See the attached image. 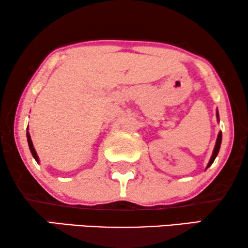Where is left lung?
Here are the masks:
<instances>
[{"instance_id": "obj_1", "label": "left lung", "mask_w": 248, "mask_h": 248, "mask_svg": "<svg viewBox=\"0 0 248 248\" xmlns=\"http://www.w3.org/2000/svg\"><path fill=\"white\" fill-rule=\"evenodd\" d=\"M217 121L219 122V113H218V109H217ZM221 141H222V133L221 131L219 132L218 133V138H217V141H216V145H215V149H213V152H212V155L211 158H210V161L208 166H206L205 169H208L210 166H211L213 164V161H215V159L217 158V155H218L219 154V150H220V145H221Z\"/></svg>"}]
</instances>
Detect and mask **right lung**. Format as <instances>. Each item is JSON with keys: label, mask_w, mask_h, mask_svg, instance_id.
<instances>
[{"label": "right lung", "mask_w": 248, "mask_h": 248, "mask_svg": "<svg viewBox=\"0 0 248 248\" xmlns=\"http://www.w3.org/2000/svg\"><path fill=\"white\" fill-rule=\"evenodd\" d=\"M27 130H28V128H27ZM27 140H28V145H29L30 152H31L32 157L35 158V160L39 164V158H38V155H37V152H36V150H35V148H33V144H32L31 138H30V134H29V132H28V131H27Z\"/></svg>", "instance_id": "add662e5"}]
</instances>
